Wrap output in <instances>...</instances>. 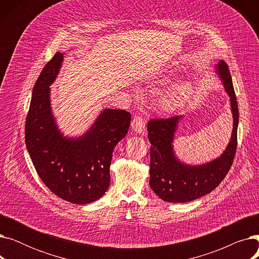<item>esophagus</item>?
Instances as JSON below:
<instances>
[{"mask_svg": "<svg viewBox=\"0 0 259 259\" xmlns=\"http://www.w3.org/2000/svg\"><path fill=\"white\" fill-rule=\"evenodd\" d=\"M131 127L137 133H142L145 130V117L141 114L135 115L131 121Z\"/></svg>", "mask_w": 259, "mask_h": 259, "instance_id": "1", "label": "esophagus"}]
</instances>
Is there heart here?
<instances>
[{
	"mask_svg": "<svg viewBox=\"0 0 259 259\" xmlns=\"http://www.w3.org/2000/svg\"><path fill=\"white\" fill-rule=\"evenodd\" d=\"M189 87L186 85H178L173 87L169 92L165 94L164 105L169 109L179 107L188 97Z\"/></svg>",
	"mask_w": 259,
	"mask_h": 259,
	"instance_id": "obj_1",
	"label": "heart"
}]
</instances>
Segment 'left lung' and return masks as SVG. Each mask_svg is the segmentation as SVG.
<instances>
[{
    "mask_svg": "<svg viewBox=\"0 0 259 259\" xmlns=\"http://www.w3.org/2000/svg\"><path fill=\"white\" fill-rule=\"evenodd\" d=\"M215 69L230 97L233 115L231 140L220 157L198 166L184 164L176 157L172 145L182 116L151 119L148 122V139L151 144L149 184L154 193L165 201L187 202L210 193L222 183L232 166L237 149L238 106L227 63L220 61Z\"/></svg>",
    "mask_w": 259,
    "mask_h": 259,
    "instance_id": "1",
    "label": "left lung"
}]
</instances>
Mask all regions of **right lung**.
Returning a JSON list of instances; mask_svg holds the SVG:
<instances>
[{"mask_svg": "<svg viewBox=\"0 0 259 259\" xmlns=\"http://www.w3.org/2000/svg\"><path fill=\"white\" fill-rule=\"evenodd\" d=\"M63 59V53L54 54L33 87L25 142L38 176L50 191L64 200L86 205L101 198L109 188L112 153L128 133L131 114L106 108L83 135L64 137L51 111L49 87Z\"/></svg>", "mask_w": 259, "mask_h": 259, "instance_id": "1", "label": "right lung"}]
</instances>
